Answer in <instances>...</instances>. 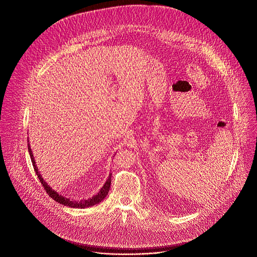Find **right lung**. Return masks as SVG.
Here are the masks:
<instances>
[{
  "label": "right lung",
  "mask_w": 257,
  "mask_h": 257,
  "mask_svg": "<svg viewBox=\"0 0 257 257\" xmlns=\"http://www.w3.org/2000/svg\"><path fill=\"white\" fill-rule=\"evenodd\" d=\"M29 143V141H28ZM28 150H29V153H30V157H31V160H32V163H33V167H34V170L36 171L41 183L43 184L44 188L46 189L47 193L49 194V196H51L54 200H56L57 202L65 205V206H69V207H74V208H86V207H90V206H93L99 202H101L105 196L107 195L108 193V190H109V186H110V182H111V173L108 174V177L107 179L105 180L104 184L102 185V187L100 188L99 192L95 195H93L92 197H89L87 199H82V200H72L70 198H67L65 196H63L62 194H59L56 190H54L45 180L44 178L42 177L40 171L37 168V165H36V162H35V159H34V156H33V153H32V150H31V146L30 144H28Z\"/></svg>",
  "instance_id": "obj_1"
}]
</instances>
